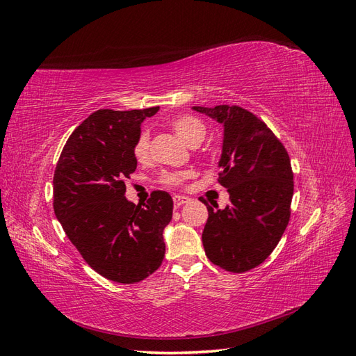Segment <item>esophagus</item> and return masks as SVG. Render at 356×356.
I'll list each match as a JSON object with an SVG mask.
<instances>
[{"label":"esophagus","mask_w":356,"mask_h":356,"mask_svg":"<svg viewBox=\"0 0 356 356\" xmlns=\"http://www.w3.org/2000/svg\"><path fill=\"white\" fill-rule=\"evenodd\" d=\"M189 200H191V198H188V197H185V195H175V197H172V201H175V207H176V209H179L180 206L186 204V202H189Z\"/></svg>","instance_id":"esophagus-1"}]
</instances>
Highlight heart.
<instances>
[{"mask_svg": "<svg viewBox=\"0 0 356 356\" xmlns=\"http://www.w3.org/2000/svg\"><path fill=\"white\" fill-rule=\"evenodd\" d=\"M171 127L176 131L177 136L186 141L189 146H197L207 134V127L204 122L194 115H179L171 119ZM149 146H150V136L147 129H141L140 134L136 140L133 152L134 156L138 161H146L149 156ZM188 179L186 172H175V171H165L162 172L159 181L165 186H181Z\"/></svg>", "mask_w": 356, "mask_h": 356, "instance_id": "obj_1", "label": "heart"}]
</instances>
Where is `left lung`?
Returning a JSON list of instances; mask_svg holds the SVG:
<instances>
[{
  "label": "left lung",
  "mask_w": 356,
  "mask_h": 356,
  "mask_svg": "<svg viewBox=\"0 0 356 356\" xmlns=\"http://www.w3.org/2000/svg\"><path fill=\"white\" fill-rule=\"evenodd\" d=\"M223 125L218 181L231 204L207 206L202 246L215 266L245 273L258 267L277 246L291 218L293 172L285 146L252 111L240 106L201 107Z\"/></svg>",
  "instance_id": "obj_1"
}]
</instances>
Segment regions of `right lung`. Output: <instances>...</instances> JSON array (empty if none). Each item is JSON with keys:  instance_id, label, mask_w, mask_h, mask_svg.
Listing matches in <instances>:
<instances>
[{"instance_id": "right-lung-1", "label": "right lung", "mask_w": 356, "mask_h": 356, "mask_svg": "<svg viewBox=\"0 0 356 356\" xmlns=\"http://www.w3.org/2000/svg\"><path fill=\"white\" fill-rule=\"evenodd\" d=\"M158 110L94 111L68 137L55 168L54 210L67 237L90 268L118 283L145 280L165 255L171 195L154 191L143 206L125 198L140 124Z\"/></svg>"}]
</instances>
